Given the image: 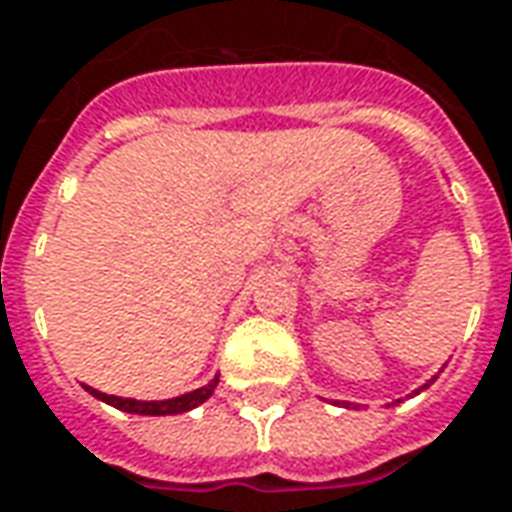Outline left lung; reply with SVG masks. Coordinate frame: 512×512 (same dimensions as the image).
<instances>
[{
    "mask_svg": "<svg viewBox=\"0 0 512 512\" xmlns=\"http://www.w3.org/2000/svg\"><path fill=\"white\" fill-rule=\"evenodd\" d=\"M434 380H437V377H431V380H428V383H434ZM428 383H425V386H420V389H417V392H423V389H428ZM414 392V394H417Z\"/></svg>",
    "mask_w": 512,
    "mask_h": 512,
    "instance_id": "left-lung-1",
    "label": "left lung"
}]
</instances>
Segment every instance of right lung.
<instances>
[{
	"label": "right lung",
	"mask_w": 512,
	"mask_h": 512,
	"mask_svg": "<svg viewBox=\"0 0 512 512\" xmlns=\"http://www.w3.org/2000/svg\"><path fill=\"white\" fill-rule=\"evenodd\" d=\"M216 383H219V377H214V380H211L208 386H202V389L180 394V397H171V400H132V397H115V394L98 392V389H92V386H84V389H87L92 397H98V400H104V403L120 408V411L146 414V417H166V414H183V411H191V408H197L200 403H205V400L214 394Z\"/></svg>",
	"instance_id": "1"
}]
</instances>
